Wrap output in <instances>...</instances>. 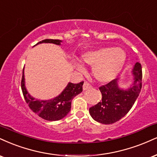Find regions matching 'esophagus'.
Listing matches in <instances>:
<instances>
[{
  "instance_id": "esophagus-1",
  "label": "esophagus",
  "mask_w": 157,
  "mask_h": 157,
  "mask_svg": "<svg viewBox=\"0 0 157 157\" xmlns=\"http://www.w3.org/2000/svg\"><path fill=\"white\" fill-rule=\"evenodd\" d=\"M91 88H92V86H90V85L88 83V82H85L84 84H83V86H82V88H83L84 90L90 89Z\"/></svg>"
}]
</instances>
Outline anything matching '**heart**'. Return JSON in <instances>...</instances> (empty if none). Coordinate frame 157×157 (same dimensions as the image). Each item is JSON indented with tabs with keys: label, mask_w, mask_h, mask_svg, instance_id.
<instances>
[{
	"label": "heart",
	"mask_w": 157,
	"mask_h": 157,
	"mask_svg": "<svg viewBox=\"0 0 157 157\" xmlns=\"http://www.w3.org/2000/svg\"><path fill=\"white\" fill-rule=\"evenodd\" d=\"M85 63L93 67L92 73L94 78L100 82H108L113 80L124 67L126 53L122 49L113 47L103 48L86 52L82 56ZM77 70L84 71L81 63H77Z\"/></svg>",
	"instance_id": "b5f03b06"
}]
</instances>
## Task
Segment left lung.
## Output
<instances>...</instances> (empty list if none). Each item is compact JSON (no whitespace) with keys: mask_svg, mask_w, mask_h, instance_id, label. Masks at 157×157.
<instances>
[{"mask_svg":"<svg viewBox=\"0 0 157 157\" xmlns=\"http://www.w3.org/2000/svg\"><path fill=\"white\" fill-rule=\"evenodd\" d=\"M132 74L134 83L126 90L118 88V79L99 87L101 101L89 108L90 115L94 120L101 124H111L127 114L142 88V67L139 62L135 63Z\"/></svg>","mask_w":157,"mask_h":157,"instance_id":"left-lung-1","label":"left lung"}]
</instances>
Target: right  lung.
Masks as SVG:
<instances>
[{
  "label": "right lung",
  "instance_id": "add662e5",
  "mask_svg": "<svg viewBox=\"0 0 157 157\" xmlns=\"http://www.w3.org/2000/svg\"><path fill=\"white\" fill-rule=\"evenodd\" d=\"M60 42L61 41L58 39H44L36 44L41 43H52L60 45ZM83 82V81L77 84L69 82L65 89L58 97L52 99L41 101L33 98L28 93L25 86L24 71H22L21 88L25 100L31 110L43 119L52 121L62 119L69 113L71 110V100L75 96L82 91Z\"/></svg>",
  "mask_w": 157,
  "mask_h": 157
}]
</instances>
